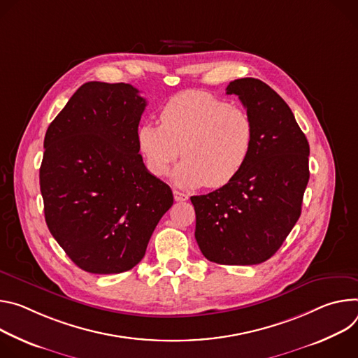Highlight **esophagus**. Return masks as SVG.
Wrapping results in <instances>:
<instances>
[{
    "mask_svg": "<svg viewBox=\"0 0 358 358\" xmlns=\"http://www.w3.org/2000/svg\"><path fill=\"white\" fill-rule=\"evenodd\" d=\"M173 196H175V201L176 202H185V201L189 199V196L186 193H183L180 190H176V189L173 190Z\"/></svg>",
    "mask_w": 358,
    "mask_h": 358,
    "instance_id": "34e87169",
    "label": "esophagus"
}]
</instances>
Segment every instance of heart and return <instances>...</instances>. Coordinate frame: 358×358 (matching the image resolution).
I'll return each mask as SVG.
<instances>
[{"instance_id": "1", "label": "heart", "mask_w": 358, "mask_h": 358, "mask_svg": "<svg viewBox=\"0 0 358 358\" xmlns=\"http://www.w3.org/2000/svg\"><path fill=\"white\" fill-rule=\"evenodd\" d=\"M161 125L143 124L136 131L138 150L146 169L165 176L176 159L175 172L183 186L222 187L246 165L255 139L246 109L202 91H185L171 98L159 115Z\"/></svg>"}]
</instances>
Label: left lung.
Segmentation results:
<instances>
[{
	"mask_svg": "<svg viewBox=\"0 0 358 358\" xmlns=\"http://www.w3.org/2000/svg\"><path fill=\"white\" fill-rule=\"evenodd\" d=\"M226 94L239 96L250 115L253 148L230 183L190 197L194 237L210 262L259 264L280 249L300 217L310 146L289 105L260 79H234Z\"/></svg>",
	"mask_w": 358,
	"mask_h": 358,
	"instance_id": "left-lung-1",
	"label": "left lung"
}]
</instances>
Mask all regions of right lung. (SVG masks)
Segmentation results:
<instances>
[{"mask_svg":"<svg viewBox=\"0 0 358 358\" xmlns=\"http://www.w3.org/2000/svg\"><path fill=\"white\" fill-rule=\"evenodd\" d=\"M146 101L129 84L87 83L47 129L39 186L47 226L88 273L135 267L173 205L136 145Z\"/></svg>","mask_w":358,"mask_h":358,"instance_id":"1","label":"right lung"}]
</instances>
